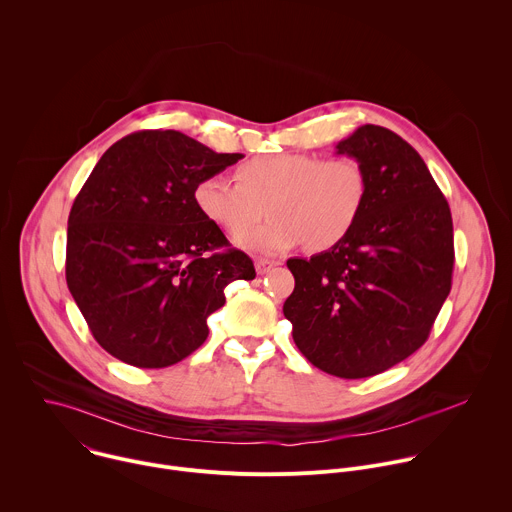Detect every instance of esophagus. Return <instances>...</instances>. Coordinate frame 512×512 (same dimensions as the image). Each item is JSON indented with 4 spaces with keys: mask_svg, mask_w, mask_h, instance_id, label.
<instances>
[{
    "mask_svg": "<svg viewBox=\"0 0 512 512\" xmlns=\"http://www.w3.org/2000/svg\"><path fill=\"white\" fill-rule=\"evenodd\" d=\"M279 263H275V261H267V259H257L255 261V269H257V273L259 275H265V273H269L271 269H275Z\"/></svg>",
    "mask_w": 512,
    "mask_h": 512,
    "instance_id": "esophagus-1",
    "label": "esophagus"
}]
</instances>
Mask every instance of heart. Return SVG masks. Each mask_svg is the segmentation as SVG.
Returning <instances> with one entry per match:
<instances>
[{
	"mask_svg": "<svg viewBox=\"0 0 512 512\" xmlns=\"http://www.w3.org/2000/svg\"><path fill=\"white\" fill-rule=\"evenodd\" d=\"M235 179H199L193 203L211 225L239 235L235 243L241 249L261 255H279L303 243L313 251L337 247L356 229L370 193L366 168L352 156H257L235 170ZM267 208L274 219L247 234Z\"/></svg>",
	"mask_w": 512,
	"mask_h": 512,
	"instance_id": "heart-1",
	"label": "heart"
}]
</instances>
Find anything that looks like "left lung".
<instances>
[{"instance_id":"8db88e82","label":"left lung","mask_w":512,"mask_h":512,"mask_svg":"<svg viewBox=\"0 0 512 512\" xmlns=\"http://www.w3.org/2000/svg\"><path fill=\"white\" fill-rule=\"evenodd\" d=\"M335 154L364 164L368 203L344 243L287 261L295 289L283 315L315 368L358 380L400 364L428 339L450 293L454 235L426 162L396 132L364 124Z\"/></svg>"}]
</instances>
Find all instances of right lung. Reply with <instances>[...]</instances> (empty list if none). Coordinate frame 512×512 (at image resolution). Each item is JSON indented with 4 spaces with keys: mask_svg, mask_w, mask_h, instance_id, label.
<instances>
[{
    "mask_svg": "<svg viewBox=\"0 0 512 512\" xmlns=\"http://www.w3.org/2000/svg\"><path fill=\"white\" fill-rule=\"evenodd\" d=\"M243 154L177 130H142L96 162L68 217L66 281L96 342L136 368H166L209 335L225 287L253 261L193 203V187Z\"/></svg>",
    "mask_w": 512,
    "mask_h": 512,
    "instance_id": "1",
    "label": "right lung"
}]
</instances>
